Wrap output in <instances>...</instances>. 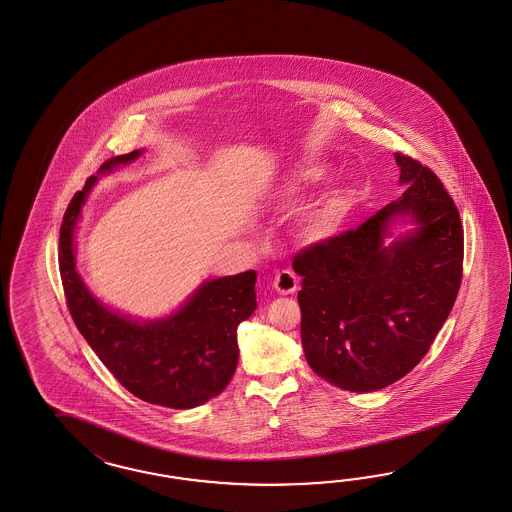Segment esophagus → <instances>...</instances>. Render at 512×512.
Masks as SVG:
<instances>
[{
	"instance_id": "34e87169",
	"label": "esophagus",
	"mask_w": 512,
	"mask_h": 512,
	"mask_svg": "<svg viewBox=\"0 0 512 512\" xmlns=\"http://www.w3.org/2000/svg\"><path fill=\"white\" fill-rule=\"evenodd\" d=\"M297 282H299V280L293 275L292 271L282 269V271H278L277 275H275L273 286H275V290H277L278 293L288 295V293H293L297 290Z\"/></svg>"
}]
</instances>
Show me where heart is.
I'll use <instances>...</instances> for the list:
<instances>
[{"label": "heart", "mask_w": 512, "mask_h": 512, "mask_svg": "<svg viewBox=\"0 0 512 512\" xmlns=\"http://www.w3.org/2000/svg\"><path fill=\"white\" fill-rule=\"evenodd\" d=\"M318 176H320L318 170H305V172H301L299 176L293 179L292 183H290V190H299L301 187H305L307 183L316 181ZM346 209H348L346 198H344L342 194H333V196H331L320 209H316V211L312 213V217L308 219V232L314 235L316 239H325V237L335 235L336 232L340 230L342 222H344Z\"/></svg>", "instance_id": "b5f03b06"}]
</instances>
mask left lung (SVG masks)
Here are the masks:
<instances>
[{"instance_id":"left-lung-1","label":"left lung","mask_w":512,"mask_h":512,"mask_svg":"<svg viewBox=\"0 0 512 512\" xmlns=\"http://www.w3.org/2000/svg\"><path fill=\"white\" fill-rule=\"evenodd\" d=\"M404 194L361 226L293 256L301 275V340L310 368L331 385L370 393L404 378L430 350L462 282L464 230L439 177L395 153ZM408 214L418 228L384 243Z\"/></svg>"}]
</instances>
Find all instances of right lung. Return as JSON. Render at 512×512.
I'll return each mask as SVG.
<instances>
[{
	"label": "right lung",
	"mask_w": 512,
	"mask_h": 512,
	"mask_svg": "<svg viewBox=\"0 0 512 512\" xmlns=\"http://www.w3.org/2000/svg\"><path fill=\"white\" fill-rule=\"evenodd\" d=\"M140 149L104 162L99 172L140 157ZM97 177L78 190L59 230V273L78 331L129 393L164 408H196L219 395L237 368V325L256 310V271L204 282L176 314L134 322L104 307L74 263V228Z\"/></svg>",
	"instance_id": "add662e5"
}]
</instances>
